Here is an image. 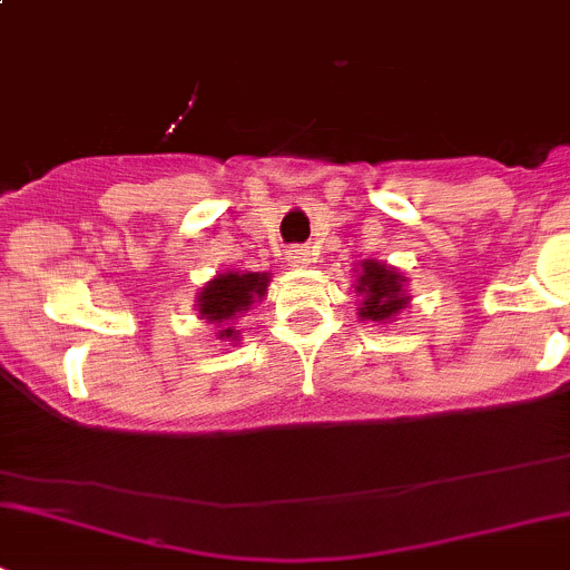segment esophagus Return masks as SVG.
Returning <instances> with one entry per match:
<instances>
[{
    "label": "esophagus",
    "instance_id": "obj_1",
    "mask_svg": "<svg viewBox=\"0 0 570 570\" xmlns=\"http://www.w3.org/2000/svg\"><path fill=\"white\" fill-rule=\"evenodd\" d=\"M287 263L291 266H309L313 263V252L307 246H293V249H287Z\"/></svg>",
    "mask_w": 570,
    "mask_h": 570
}]
</instances>
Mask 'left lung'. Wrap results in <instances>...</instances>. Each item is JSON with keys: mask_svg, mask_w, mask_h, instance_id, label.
<instances>
[{"mask_svg": "<svg viewBox=\"0 0 570 570\" xmlns=\"http://www.w3.org/2000/svg\"><path fill=\"white\" fill-rule=\"evenodd\" d=\"M354 287L356 296H360V307H356L360 321H371V324H392V321H397V315L412 302L406 291V274L381 261H362L360 268H354Z\"/></svg>", "mask_w": 570, "mask_h": 570, "instance_id": "1", "label": "left lung"}]
</instances>
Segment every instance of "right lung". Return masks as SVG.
I'll return each instance as SVG.
<instances>
[{"instance_id":"right-lung-1","label":"right lung","mask_w":570,"mask_h":570,"mask_svg":"<svg viewBox=\"0 0 570 570\" xmlns=\"http://www.w3.org/2000/svg\"><path fill=\"white\" fill-rule=\"evenodd\" d=\"M268 283H272L268 272H219L199 287L195 304L197 318L214 326L216 340L236 343L242 328L233 324L266 298Z\"/></svg>"}]
</instances>
